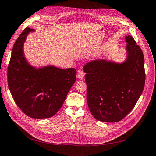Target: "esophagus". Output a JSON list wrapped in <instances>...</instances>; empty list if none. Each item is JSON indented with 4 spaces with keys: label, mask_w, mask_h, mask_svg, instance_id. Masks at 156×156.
<instances>
[{
    "label": "esophagus",
    "mask_w": 156,
    "mask_h": 156,
    "mask_svg": "<svg viewBox=\"0 0 156 156\" xmlns=\"http://www.w3.org/2000/svg\"><path fill=\"white\" fill-rule=\"evenodd\" d=\"M84 75H85V74H84L83 71L81 70V69H79L78 71L77 74V77L79 79H83V77H84Z\"/></svg>",
    "instance_id": "34e87169"
}]
</instances>
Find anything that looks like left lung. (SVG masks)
Segmentation results:
<instances>
[{
	"mask_svg": "<svg viewBox=\"0 0 156 156\" xmlns=\"http://www.w3.org/2000/svg\"><path fill=\"white\" fill-rule=\"evenodd\" d=\"M126 58L122 62L98 58L84 65L87 100L99 121L119 122L133 109L145 83L143 51L131 36L125 37Z\"/></svg>",
	"mask_w": 156,
	"mask_h": 156,
	"instance_id": "8db88e82",
	"label": "left lung"
}]
</instances>
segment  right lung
<instances>
[{
	"mask_svg": "<svg viewBox=\"0 0 156 156\" xmlns=\"http://www.w3.org/2000/svg\"><path fill=\"white\" fill-rule=\"evenodd\" d=\"M26 29L12 49L8 68V87L20 109L33 119H47L57 112L76 79L74 68L61 69L54 65L37 68L29 62L24 44L30 32Z\"/></svg>",
	"mask_w": 156,
	"mask_h": 156,
	"instance_id": "right-lung-1",
	"label": "right lung"
}]
</instances>
